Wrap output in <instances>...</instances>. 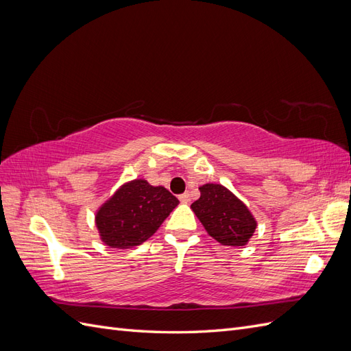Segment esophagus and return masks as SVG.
Wrapping results in <instances>:
<instances>
[{
  "label": "esophagus",
  "instance_id": "1",
  "mask_svg": "<svg viewBox=\"0 0 351 351\" xmlns=\"http://www.w3.org/2000/svg\"><path fill=\"white\" fill-rule=\"evenodd\" d=\"M178 199L182 200V202H184V204H187V202H190V195H189V192H186V193H183V195H180Z\"/></svg>",
  "mask_w": 351,
  "mask_h": 351
}]
</instances>
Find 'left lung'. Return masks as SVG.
<instances>
[{
	"instance_id": "1",
	"label": "left lung",
	"mask_w": 351,
	"mask_h": 351,
	"mask_svg": "<svg viewBox=\"0 0 351 351\" xmlns=\"http://www.w3.org/2000/svg\"><path fill=\"white\" fill-rule=\"evenodd\" d=\"M200 197L192 209L208 234L224 246H244L256 230L258 222L249 208L221 184L199 187Z\"/></svg>"
}]
</instances>
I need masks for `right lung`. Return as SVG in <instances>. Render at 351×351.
I'll return each instance as SVG.
<instances>
[{
  "label": "right lung",
  "mask_w": 351,
  "mask_h": 351,
  "mask_svg": "<svg viewBox=\"0 0 351 351\" xmlns=\"http://www.w3.org/2000/svg\"><path fill=\"white\" fill-rule=\"evenodd\" d=\"M177 205L178 199L165 187L132 180L98 209L95 222L107 246L130 249L154 236Z\"/></svg>",
  "instance_id": "1"
}]
</instances>
